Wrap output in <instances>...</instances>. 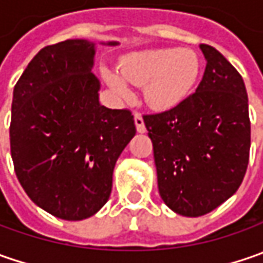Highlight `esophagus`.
<instances>
[{"label": "esophagus", "instance_id": "34e87169", "mask_svg": "<svg viewBox=\"0 0 263 263\" xmlns=\"http://www.w3.org/2000/svg\"><path fill=\"white\" fill-rule=\"evenodd\" d=\"M135 123H136V128L139 133H145V132H146V127H145L143 117L140 116L139 112H135Z\"/></svg>", "mask_w": 263, "mask_h": 263}]
</instances>
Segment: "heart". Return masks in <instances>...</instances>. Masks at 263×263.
I'll use <instances>...</instances> for the list:
<instances>
[{
  "instance_id": "1",
  "label": "heart",
  "mask_w": 263,
  "mask_h": 263,
  "mask_svg": "<svg viewBox=\"0 0 263 263\" xmlns=\"http://www.w3.org/2000/svg\"><path fill=\"white\" fill-rule=\"evenodd\" d=\"M200 73V63L193 51L177 48L146 49L127 55L120 66V74L105 71L109 86L126 98L127 83L143 86L145 99L159 109H168L184 101L193 90Z\"/></svg>"
}]
</instances>
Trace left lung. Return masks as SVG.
<instances>
[{"label":"left lung","mask_w":263,"mask_h":263,"mask_svg":"<svg viewBox=\"0 0 263 263\" xmlns=\"http://www.w3.org/2000/svg\"><path fill=\"white\" fill-rule=\"evenodd\" d=\"M196 92L162 112L145 114L162 200L184 217L214 211L241 184L249 164L250 118L243 77L214 46Z\"/></svg>","instance_id":"obj_1"}]
</instances>
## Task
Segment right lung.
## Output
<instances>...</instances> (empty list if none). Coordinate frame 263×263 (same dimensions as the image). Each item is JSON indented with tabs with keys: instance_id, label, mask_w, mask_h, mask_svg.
<instances>
[{
	"instance_id": "right-lung-1",
	"label": "right lung",
	"mask_w": 263,
	"mask_h": 263,
	"mask_svg": "<svg viewBox=\"0 0 263 263\" xmlns=\"http://www.w3.org/2000/svg\"><path fill=\"white\" fill-rule=\"evenodd\" d=\"M93 54L85 39L45 46L13 92L15 176L37 206L67 221L92 217L105 205L117 159L136 135L130 109L99 104Z\"/></svg>"
}]
</instances>
